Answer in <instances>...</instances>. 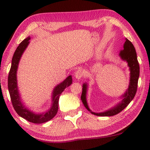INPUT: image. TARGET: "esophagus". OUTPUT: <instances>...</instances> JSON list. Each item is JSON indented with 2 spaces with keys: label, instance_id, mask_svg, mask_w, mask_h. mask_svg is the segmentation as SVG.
<instances>
[{
  "label": "esophagus",
  "instance_id": "1",
  "mask_svg": "<svg viewBox=\"0 0 150 150\" xmlns=\"http://www.w3.org/2000/svg\"><path fill=\"white\" fill-rule=\"evenodd\" d=\"M83 75H84V72H83L81 69H79L75 73V79H77V80L81 79V77H82Z\"/></svg>",
  "mask_w": 150,
  "mask_h": 150
}]
</instances>
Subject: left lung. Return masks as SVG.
Here are the masks:
<instances>
[{
	"instance_id": "8db88e82",
	"label": "left lung",
	"mask_w": 150,
	"mask_h": 150,
	"mask_svg": "<svg viewBox=\"0 0 150 150\" xmlns=\"http://www.w3.org/2000/svg\"><path fill=\"white\" fill-rule=\"evenodd\" d=\"M125 40L126 41L124 44L123 49L120 50L118 55L122 60L127 63L128 67H129V71H130V79L129 81L130 82H129L128 88H127L125 93L120 96V98H122L120 102L118 103L116 105L104 112H93L88 107L87 100L88 85L87 83H84L83 84V91L81 99L85 108L94 115L98 116H112L117 115L129 105V103L132 100L136 95L139 75V66L138 59H137L136 50L133 44L127 38Z\"/></svg>"
}]
</instances>
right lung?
Returning a JSON list of instances; mask_svg holds the SVG:
<instances>
[{
    "instance_id": "1",
    "label": "right lung",
    "mask_w": 150,
    "mask_h": 150,
    "mask_svg": "<svg viewBox=\"0 0 150 150\" xmlns=\"http://www.w3.org/2000/svg\"><path fill=\"white\" fill-rule=\"evenodd\" d=\"M30 37L28 36L24 40L15 51L12 57L11 67L10 70L8 78V87L11 96V101L15 111L22 118L26 119L30 122L35 124H42L46 122L56 115L58 110L59 98L65 88L72 84V76L69 75L63 81L59 84H57L54 88L52 92V103L50 107L43 112H35L30 110L28 106L22 102L21 95L18 89L17 81V71L20 59L23 55L25 50L30 44Z\"/></svg>"
}]
</instances>
